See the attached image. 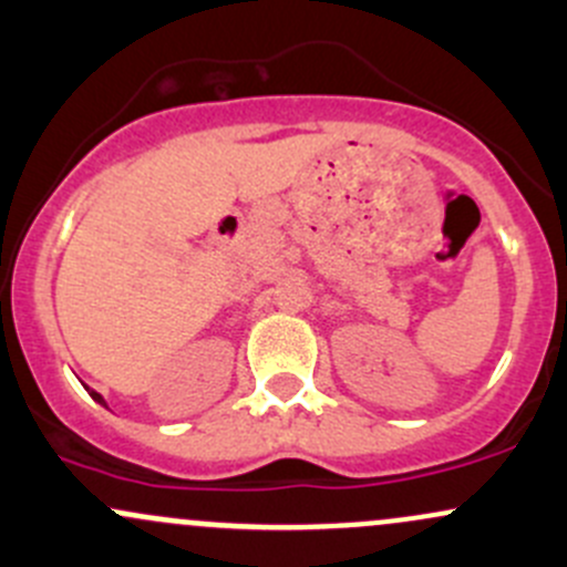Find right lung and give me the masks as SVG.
<instances>
[{
  "instance_id": "obj_1",
  "label": "right lung",
  "mask_w": 567,
  "mask_h": 567,
  "mask_svg": "<svg viewBox=\"0 0 567 567\" xmlns=\"http://www.w3.org/2000/svg\"><path fill=\"white\" fill-rule=\"evenodd\" d=\"M91 395H93V398H96V401H99V403H104V401H102V395H99V393H91Z\"/></svg>"
}]
</instances>
